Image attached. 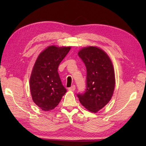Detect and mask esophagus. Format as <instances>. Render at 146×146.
Returning <instances> with one entry per match:
<instances>
[{
    "label": "esophagus",
    "mask_w": 146,
    "mask_h": 146,
    "mask_svg": "<svg viewBox=\"0 0 146 146\" xmlns=\"http://www.w3.org/2000/svg\"><path fill=\"white\" fill-rule=\"evenodd\" d=\"M75 85H72L71 86V87H70V88H68V90H69L70 91H74L75 90Z\"/></svg>",
    "instance_id": "34e87169"
}]
</instances>
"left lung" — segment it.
Masks as SVG:
<instances>
[{
	"label": "left lung",
	"mask_w": 146,
	"mask_h": 146,
	"mask_svg": "<svg viewBox=\"0 0 146 146\" xmlns=\"http://www.w3.org/2000/svg\"><path fill=\"white\" fill-rule=\"evenodd\" d=\"M78 54L86 68V88L77 97L83 106L96 113L113 95L115 83L113 64L106 52L95 46L83 48Z\"/></svg>",
	"instance_id": "1"
}]
</instances>
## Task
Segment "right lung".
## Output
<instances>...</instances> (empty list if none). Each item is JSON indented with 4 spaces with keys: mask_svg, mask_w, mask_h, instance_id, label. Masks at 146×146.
<instances>
[{
    "mask_svg": "<svg viewBox=\"0 0 146 146\" xmlns=\"http://www.w3.org/2000/svg\"><path fill=\"white\" fill-rule=\"evenodd\" d=\"M71 47L50 46L38 56L30 77L33 102L44 111L57 106L66 89L62 84L58 68Z\"/></svg>",
    "mask_w": 146,
    "mask_h": 146,
    "instance_id": "add662e5",
    "label": "right lung"
}]
</instances>
